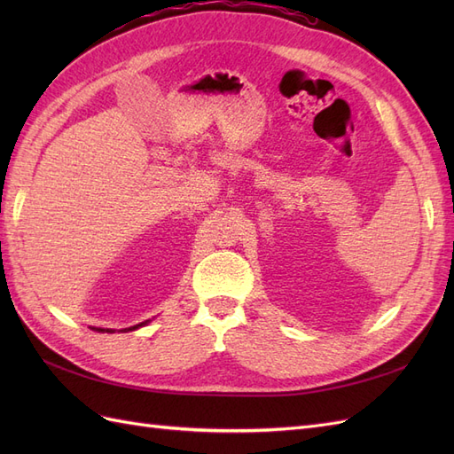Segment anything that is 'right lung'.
Here are the masks:
<instances>
[{
	"instance_id": "obj_1",
	"label": "right lung",
	"mask_w": 454,
	"mask_h": 454,
	"mask_svg": "<svg viewBox=\"0 0 454 454\" xmlns=\"http://www.w3.org/2000/svg\"><path fill=\"white\" fill-rule=\"evenodd\" d=\"M151 320H145V322H140V324H136V325H130V327H125V329H119L121 333H129V332H136V329H140V327H144V325H147ZM92 332H98V333H115L117 329H112V327H90Z\"/></svg>"
}]
</instances>
